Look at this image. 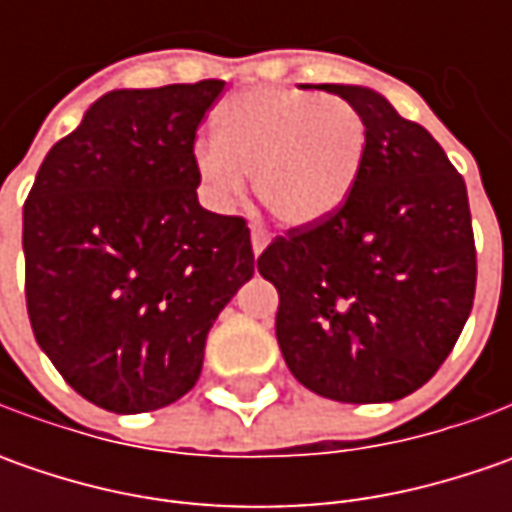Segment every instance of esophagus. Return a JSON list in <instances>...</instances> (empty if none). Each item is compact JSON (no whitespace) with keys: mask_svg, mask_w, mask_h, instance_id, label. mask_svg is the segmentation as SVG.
I'll return each instance as SVG.
<instances>
[{"mask_svg":"<svg viewBox=\"0 0 512 512\" xmlns=\"http://www.w3.org/2000/svg\"><path fill=\"white\" fill-rule=\"evenodd\" d=\"M250 245H253V256H259V253H262V250L267 247V233H265V230L253 227V230H250Z\"/></svg>","mask_w":512,"mask_h":512,"instance_id":"obj_1","label":"esophagus"}]
</instances>
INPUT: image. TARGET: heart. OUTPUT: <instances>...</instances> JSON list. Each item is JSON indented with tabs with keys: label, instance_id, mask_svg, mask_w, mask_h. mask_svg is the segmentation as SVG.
<instances>
[{
	"label": "heart",
	"instance_id": "obj_1",
	"mask_svg": "<svg viewBox=\"0 0 512 512\" xmlns=\"http://www.w3.org/2000/svg\"><path fill=\"white\" fill-rule=\"evenodd\" d=\"M362 116L342 99L296 88H253L213 116V139L193 148V170L213 205H233L245 176L285 227L330 219L353 193L364 162Z\"/></svg>",
	"mask_w": 512,
	"mask_h": 512
}]
</instances>
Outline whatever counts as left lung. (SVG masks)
Listing matches in <instances>:
<instances>
[{
    "label": "left lung",
    "mask_w": 512,
    "mask_h": 512,
    "mask_svg": "<svg viewBox=\"0 0 512 512\" xmlns=\"http://www.w3.org/2000/svg\"><path fill=\"white\" fill-rule=\"evenodd\" d=\"M319 88L362 116V170L330 219L276 236L259 273L279 290L276 339L307 390L396 402L433 379L473 307L467 187L442 145L382 93Z\"/></svg>",
    "instance_id": "1"
}]
</instances>
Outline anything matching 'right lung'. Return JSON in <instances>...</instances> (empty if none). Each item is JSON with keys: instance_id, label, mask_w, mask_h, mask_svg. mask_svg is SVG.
Masks as SVG:
<instances>
[{"instance_id": "add662e5", "label": "right lung", "mask_w": 512, "mask_h": 512, "mask_svg": "<svg viewBox=\"0 0 512 512\" xmlns=\"http://www.w3.org/2000/svg\"><path fill=\"white\" fill-rule=\"evenodd\" d=\"M222 90H110L48 150L22 207L33 336L110 413L182 399L216 316L256 270L245 219L196 196L193 142Z\"/></svg>"}]
</instances>
